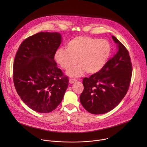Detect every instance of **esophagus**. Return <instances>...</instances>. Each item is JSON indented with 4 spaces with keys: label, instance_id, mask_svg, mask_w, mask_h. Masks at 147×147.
<instances>
[{
    "label": "esophagus",
    "instance_id": "esophagus-1",
    "mask_svg": "<svg viewBox=\"0 0 147 147\" xmlns=\"http://www.w3.org/2000/svg\"><path fill=\"white\" fill-rule=\"evenodd\" d=\"M77 80H75V79H73V78H70L69 79V82L70 84H73V83H74L76 82H77Z\"/></svg>",
    "mask_w": 147,
    "mask_h": 147
}]
</instances>
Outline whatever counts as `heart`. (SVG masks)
<instances>
[{
	"label": "heart",
	"mask_w": 147,
	"mask_h": 147,
	"mask_svg": "<svg viewBox=\"0 0 147 147\" xmlns=\"http://www.w3.org/2000/svg\"><path fill=\"white\" fill-rule=\"evenodd\" d=\"M67 49L59 48L56 52L55 59L65 70L78 66L67 71L70 77H77L86 71L88 74L99 72L107 63L112 53V47L106 39L79 36L69 41Z\"/></svg>",
	"instance_id": "obj_1"
}]
</instances>
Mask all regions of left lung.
I'll return each instance as SVG.
<instances>
[{
	"label": "left lung",
	"instance_id": "1",
	"mask_svg": "<svg viewBox=\"0 0 147 147\" xmlns=\"http://www.w3.org/2000/svg\"><path fill=\"white\" fill-rule=\"evenodd\" d=\"M117 51L98 73L82 80L84 90L80 96L82 107L91 113L99 115L114 109L129 90L132 64L129 51L114 36Z\"/></svg>",
	"mask_w": 147,
	"mask_h": 147
}]
</instances>
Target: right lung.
<instances>
[{
    "label": "right lung",
    "instance_id": "right-lung-1",
    "mask_svg": "<svg viewBox=\"0 0 147 147\" xmlns=\"http://www.w3.org/2000/svg\"><path fill=\"white\" fill-rule=\"evenodd\" d=\"M57 32H40L20 45L13 63V78L20 98L31 109L42 113L55 110L69 86V78L54 60L61 44Z\"/></svg>",
    "mask_w": 147,
    "mask_h": 147
}]
</instances>
